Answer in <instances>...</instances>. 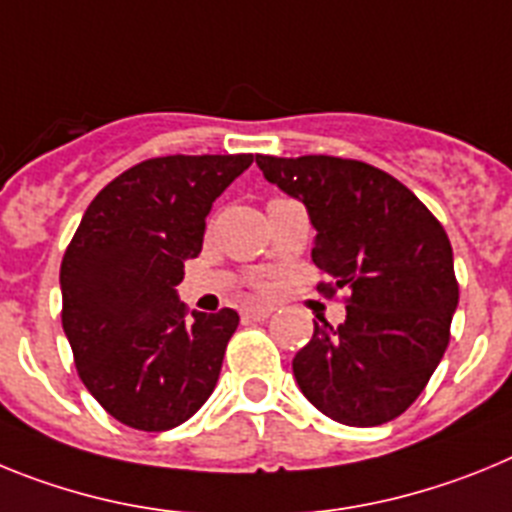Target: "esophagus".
Listing matches in <instances>:
<instances>
[{"label":"esophagus","instance_id":"obj_1","mask_svg":"<svg viewBox=\"0 0 512 512\" xmlns=\"http://www.w3.org/2000/svg\"><path fill=\"white\" fill-rule=\"evenodd\" d=\"M270 314H273V309H270V306H260V304L247 306V309H244V317L252 319V322H265Z\"/></svg>","mask_w":512,"mask_h":512}]
</instances>
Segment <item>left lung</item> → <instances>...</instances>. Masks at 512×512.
<instances>
[{"label":"left lung","instance_id":"left-lung-1","mask_svg":"<svg viewBox=\"0 0 512 512\" xmlns=\"http://www.w3.org/2000/svg\"><path fill=\"white\" fill-rule=\"evenodd\" d=\"M265 180L306 206L311 260L348 288L345 322H314L293 376L319 412L353 428L402 415L448 348L459 283L448 234L402 182L340 157H262Z\"/></svg>","mask_w":512,"mask_h":512}]
</instances>
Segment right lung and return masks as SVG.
Listing matches in <instances>:
<instances>
[{
	"label": "right lung",
	"mask_w": 512,
	"mask_h": 512,
	"mask_svg": "<svg viewBox=\"0 0 512 512\" xmlns=\"http://www.w3.org/2000/svg\"><path fill=\"white\" fill-rule=\"evenodd\" d=\"M252 154L157 157L97 193L61 262L66 340L79 379L123 425L177 428L211 397L239 314L193 311L177 286L201 255L213 201Z\"/></svg>",
	"instance_id": "obj_1"
}]
</instances>
